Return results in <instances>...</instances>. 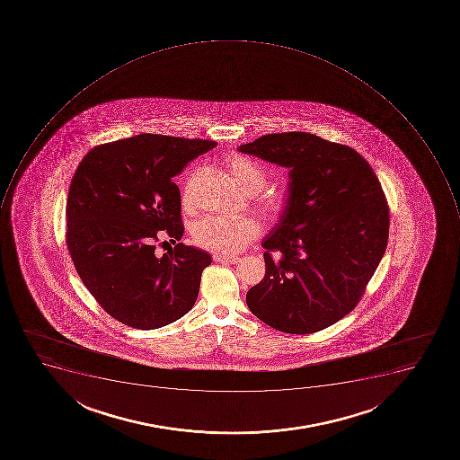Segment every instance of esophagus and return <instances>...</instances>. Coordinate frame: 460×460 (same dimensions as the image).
<instances>
[{
	"label": "esophagus",
	"mask_w": 460,
	"mask_h": 460,
	"mask_svg": "<svg viewBox=\"0 0 460 460\" xmlns=\"http://www.w3.org/2000/svg\"><path fill=\"white\" fill-rule=\"evenodd\" d=\"M214 261H221V263L237 264L240 261V257L237 256H220V254H214Z\"/></svg>",
	"instance_id": "esophagus-1"
}]
</instances>
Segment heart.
<instances>
[{"label":"heart","instance_id":"obj_1","mask_svg":"<svg viewBox=\"0 0 460 460\" xmlns=\"http://www.w3.org/2000/svg\"><path fill=\"white\" fill-rule=\"evenodd\" d=\"M226 165L235 181L244 191L254 194L266 184V172L261 165L239 154L226 158ZM288 199L283 192H264L259 197V207L269 218L276 220L285 213ZM185 211L192 210V199L189 190L182 194ZM261 233V226L253 217H206L197 221L192 227V240L197 246L210 250L220 256L239 253L247 244L256 240Z\"/></svg>","mask_w":460,"mask_h":460}]
</instances>
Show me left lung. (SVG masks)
<instances>
[{
    "mask_svg": "<svg viewBox=\"0 0 460 460\" xmlns=\"http://www.w3.org/2000/svg\"><path fill=\"white\" fill-rule=\"evenodd\" d=\"M240 152L290 168L285 213L263 240L266 271L247 306L286 333L318 332L358 305L390 230V210L373 168L348 145L283 132Z\"/></svg>",
    "mask_w": 460,
    "mask_h": 460,
    "instance_id": "1",
    "label": "left lung"
}]
</instances>
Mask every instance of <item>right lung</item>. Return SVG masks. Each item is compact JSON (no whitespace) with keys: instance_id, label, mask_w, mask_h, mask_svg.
Listing matches in <instances>:
<instances>
[{"instance_id":"add662e5","label":"right lung","mask_w":460,"mask_h":460,"mask_svg":"<svg viewBox=\"0 0 460 460\" xmlns=\"http://www.w3.org/2000/svg\"><path fill=\"white\" fill-rule=\"evenodd\" d=\"M216 145L141 134L98 145L79 164L66 206V244L82 282L116 321L156 330L196 304L211 257L180 243L181 196L172 178ZM163 236L176 246L161 255Z\"/></svg>"}]
</instances>
